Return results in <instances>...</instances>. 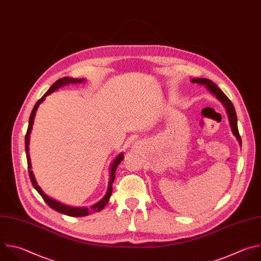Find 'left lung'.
Segmentation results:
<instances>
[{"label":"left lung","instance_id":"1","mask_svg":"<svg viewBox=\"0 0 261 261\" xmlns=\"http://www.w3.org/2000/svg\"><path fill=\"white\" fill-rule=\"evenodd\" d=\"M193 83H196V84H201V85H205L207 87V89L212 93L214 94L221 102L222 105L225 107L226 109V113L228 115V120H229V124H230V127H231V130H232V133L234 134V136L237 137V139L239 140L240 144L242 145V139H241V136H240V133H239V129H238V120H237V114H236V111H234V108L231 103V101L227 98V96L218 88V87L210 80L208 79H205V77H201V79H194L192 80Z\"/></svg>","mask_w":261,"mask_h":261}]
</instances>
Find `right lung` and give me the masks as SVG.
Segmentation results:
<instances>
[{
    "label": "right lung",
    "instance_id": "add662e5",
    "mask_svg": "<svg viewBox=\"0 0 261 261\" xmlns=\"http://www.w3.org/2000/svg\"><path fill=\"white\" fill-rule=\"evenodd\" d=\"M84 80L83 79H71V77H68V76H64L62 79H59L57 80L51 87L49 88V90L44 94V96H42V98H40L37 103L35 105L33 111H32V114L30 116V120H29V128H28V131H27V134H25V153H27V160H28V168H29V174H30V178H31V181H32V185L33 187L37 190V192L41 195V197L43 198V200L47 203V205L52 208L53 210L59 212V213H62V214H65V215H68V216H73V217H80V216H87L89 215L91 213H95V212H99L101 211L106 206L107 204L109 203L110 201V198L112 196V193H113V182L116 178V174L115 172L117 170V167L119 166V164L122 162L123 160V154L120 153L113 162V165L111 167V178H110V182H109V189H108V192L106 194V196L96 204H94L91 208H86V207H83V208H76V207H69V206H66V205H63L51 198H49L47 195H45L43 193V191L41 190V188L38 186L36 179H35V176H34V173L32 170H30L32 168V165H31V158H30V154H29V143H30V134H31V131H32V128H33V124H34V118H35V115H36V112L40 106L41 102H43L46 98V96H48L49 94H51L52 92H54L55 90H57L58 88H60L61 86H64V85H67V84H74V83H82Z\"/></svg>",
    "mask_w": 261,
    "mask_h": 261
}]
</instances>
